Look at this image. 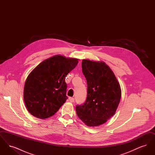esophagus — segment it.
Instances as JSON below:
<instances>
[{"instance_id": "obj_1", "label": "esophagus", "mask_w": 155, "mask_h": 155, "mask_svg": "<svg viewBox=\"0 0 155 155\" xmlns=\"http://www.w3.org/2000/svg\"><path fill=\"white\" fill-rule=\"evenodd\" d=\"M68 100L70 102H74V97H69L68 98Z\"/></svg>"}]
</instances>
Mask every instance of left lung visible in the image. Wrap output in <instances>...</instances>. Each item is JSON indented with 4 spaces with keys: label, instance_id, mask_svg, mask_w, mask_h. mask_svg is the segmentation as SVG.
I'll list each match as a JSON object with an SVG mask.
<instances>
[{
    "label": "left lung",
    "instance_id": "obj_1",
    "mask_svg": "<svg viewBox=\"0 0 155 155\" xmlns=\"http://www.w3.org/2000/svg\"><path fill=\"white\" fill-rule=\"evenodd\" d=\"M82 71L87 82V98L76 106L77 114L89 127L105 123L115 114L121 96L120 84L103 61L84 59Z\"/></svg>",
    "mask_w": 155,
    "mask_h": 155
}]
</instances>
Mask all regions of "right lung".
<instances>
[{"label":"right lung","instance_id":"obj_1","mask_svg":"<svg viewBox=\"0 0 155 155\" xmlns=\"http://www.w3.org/2000/svg\"><path fill=\"white\" fill-rule=\"evenodd\" d=\"M78 63V59L55 55L30 73L24 85V100L32 116L44 119L59 110L68 98L66 77Z\"/></svg>","mask_w":155,"mask_h":155}]
</instances>
